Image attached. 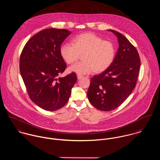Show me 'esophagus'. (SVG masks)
<instances>
[{
  "instance_id": "esophagus-1",
  "label": "esophagus",
  "mask_w": 160,
  "mask_h": 160,
  "mask_svg": "<svg viewBox=\"0 0 160 160\" xmlns=\"http://www.w3.org/2000/svg\"><path fill=\"white\" fill-rule=\"evenodd\" d=\"M82 77H83V76H82V75H80V74H78V75H77V78H78V79H81Z\"/></svg>"
}]
</instances>
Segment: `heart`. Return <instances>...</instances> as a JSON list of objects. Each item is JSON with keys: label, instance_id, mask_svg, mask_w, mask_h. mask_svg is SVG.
<instances>
[{"label": "heart", "instance_id": "1", "mask_svg": "<svg viewBox=\"0 0 160 160\" xmlns=\"http://www.w3.org/2000/svg\"><path fill=\"white\" fill-rule=\"evenodd\" d=\"M84 53L82 60L69 68L71 72L79 74L100 72L108 68L115 56L114 44L92 32H86L74 37L71 43L63 44L60 47V55L68 63L72 64Z\"/></svg>", "mask_w": 160, "mask_h": 160}]
</instances>
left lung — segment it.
Listing matches in <instances>:
<instances>
[{
	"instance_id": "8db88e82",
	"label": "left lung",
	"mask_w": 160,
	"mask_h": 160,
	"mask_svg": "<svg viewBox=\"0 0 160 160\" xmlns=\"http://www.w3.org/2000/svg\"><path fill=\"white\" fill-rule=\"evenodd\" d=\"M119 48L111 65L91 79L88 97L97 109L109 112L119 107L134 90L140 59L136 47L122 34L114 30Z\"/></svg>"
}]
</instances>
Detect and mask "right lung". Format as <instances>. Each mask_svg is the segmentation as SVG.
<instances>
[{
	"label": "right lung",
	"mask_w": 160,
	"mask_h": 160,
	"mask_svg": "<svg viewBox=\"0 0 160 160\" xmlns=\"http://www.w3.org/2000/svg\"><path fill=\"white\" fill-rule=\"evenodd\" d=\"M70 34L65 29L42 30L26 42L21 53L20 71L28 95L47 111L64 107L77 81L75 72L58 77L67 68L60 46Z\"/></svg>",
	"instance_id": "1"
}]
</instances>
